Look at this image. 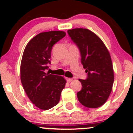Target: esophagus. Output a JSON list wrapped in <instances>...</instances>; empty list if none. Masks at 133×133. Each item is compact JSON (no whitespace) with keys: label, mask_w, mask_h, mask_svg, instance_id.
<instances>
[{"label":"esophagus","mask_w":133,"mask_h":133,"mask_svg":"<svg viewBox=\"0 0 133 133\" xmlns=\"http://www.w3.org/2000/svg\"><path fill=\"white\" fill-rule=\"evenodd\" d=\"M66 79H67V81H68V82H69L72 81H73L72 78H66Z\"/></svg>","instance_id":"obj_1"}]
</instances>
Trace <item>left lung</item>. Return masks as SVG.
Listing matches in <instances>:
<instances>
[{
  "instance_id": "obj_1",
  "label": "left lung",
  "mask_w": 133,
  "mask_h": 133,
  "mask_svg": "<svg viewBox=\"0 0 133 133\" xmlns=\"http://www.w3.org/2000/svg\"><path fill=\"white\" fill-rule=\"evenodd\" d=\"M68 33L78 47L81 63L88 73L86 79H79L82 84V89L77 93L79 101L87 108H99L108 100L113 85L110 54L101 39L89 29H73Z\"/></svg>"
}]
</instances>
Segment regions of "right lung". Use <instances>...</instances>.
<instances>
[{
    "instance_id": "1",
    "label": "right lung",
    "mask_w": 133,
    "mask_h": 133,
    "mask_svg": "<svg viewBox=\"0 0 133 133\" xmlns=\"http://www.w3.org/2000/svg\"><path fill=\"white\" fill-rule=\"evenodd\" d=\"M60 30L41 32L27 44L21 61V80L31 102L42 110L56 106L66 81L62 76L45 72L51 64L52 46L65 37Z\"/></svg>"
}]
</instances>
